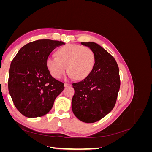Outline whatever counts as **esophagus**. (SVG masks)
<instances>
[{
    "label": "esophagus",
    "instance_id": "34e87169",
    "mask_svg": "<svg viewBox=\"0 0 152 152\" xmlns=\"http://www.w3.org/2000/svg\"><path fill=\"white\" fill-rule=\"evenodd\" d=\"M71 84H69V83H65V87H68V86H70Z\"/></svg>",
    "mask_w": 152,
    "mask_h": 152
}]
</instances>
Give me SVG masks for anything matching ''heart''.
Here are the masks:
<instances>
[{
    "mask_svg": "<svg viewBox=\"0 0 152 152\" xmlns=\"http://www.w3.org/2000/svg\"><path fill=\"white\" fill-rule=\"evenodd\" d=\"M56 54L58 57L50 56L46 59L47 68L55 79H60L68 69L71 77L77 80L84 79L94 66L95 54L88 47L67 44L58 49Z\"/></svg>",
    "mask_w": 152,
    "mask_h": 152,
    "instance_id": "obj_1",
    "label": "heart"
}]
</instances>
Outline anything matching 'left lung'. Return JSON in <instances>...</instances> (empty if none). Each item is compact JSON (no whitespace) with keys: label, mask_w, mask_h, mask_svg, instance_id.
I'll return each instance as SVG.
<instances>
[{"label":"left lung","mask_w":152,"mask_h":152,"mask_svg":"<svg viewBox=\"0 0 152 152\" xmlns=\"http://www.w3.org/2000/svg\"><path fill=\"white\" fill-rule=\"evenodd\" d=\"M95 54L93 70L84 80L73 83L75 93L72 109L76 117L86 123H93L112 111L120 89L119 69L115 58L95 42H81Z\"/></svg>","instance_id":"8db88e82"}]
</instances>
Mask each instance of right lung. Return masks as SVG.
Returning a JSON list of instances; mask_svg holds the SVG:
<instances>
[{
    "mask_svg": "<svg viewBox=\"0 0 152 152\" xmlns=\"http://www.w3.org/2000/svg\"><path fill=\"white\" fill-rule=\"evenodd\" d=\"M65 44L42 39L25 45L11 63L8 89L16 108L28 118L45 115L63 91V82L53 78L46 59L53 50Z\"/></svg>",
    "mask_w": 152,
    "mask_h": 152,
    "instance_id": "obj_1",
    "label": "right lung"
}]
</instances>
